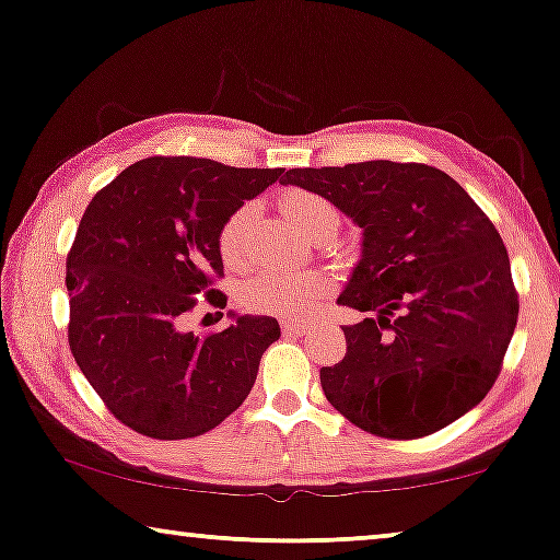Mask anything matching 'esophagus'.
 I'll return each instance as SVG.
<instances>
[{
  "label": "esophagus",
  "instance_id": "1",
  "mask_svg": "<svg viewBox=\"0 0 560 560\" xmlns=\"http://www.w3.org/2000/svg\"><path fill=\"white\" fill-rule=\"evenodd\" d=\"M280 328H282V331H285V334H305V331H308V324H305V320L288 318V320H282Z\"/></svg>",
  "mask_w": 560,
  "mask_h": 560
}]
</instances>
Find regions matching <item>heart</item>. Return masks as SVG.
<instances>
[{
    "label": "heart",
    "mask_w": 560,
    "mask_h": 560,
    "mask_svg": "<svg viewBox=\"0 0 560 560\" xmlns=\"http://www.w3.org/2000/svg\"><path fill=\"white\" fill-rule=\"evenodd\" d=\"M280 209L290 224L303 234L313 219L324 211H331L334 206L326 198L308 194V190H288L280 198ZM252 219H255V206L244 203L229 213L224 224L219 226V255L229 267L240 265L244 259V236H247ZM326 293L328 280L313 270H265L244 285V301L252 308L290 318L311 313L324 301Z\"/></svg>",
    "instance_id": "obj_1"
}]
</instances>
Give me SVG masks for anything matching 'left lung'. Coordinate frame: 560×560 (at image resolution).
Wrapping results in <instances>:
<instances>
[{"mask_svg": "<svg viewBox=\"0 0 560 560\" xmlns=\"http://www.w3.org/2000/svg\"><path fill=\"white\" fill-rule=\"evenodd\" d=\"M280 183L324 196L364 232L339 295L372 313L343 326L347 354L320 366L326 400L380 439L431 435L485 400L517 326L502 236L458 183L423 163L293 167Z\"/></svg>", "mask_w": 560, "mask_h": 560, "instance_id": "1", "label": "left lung"}]
</instances>
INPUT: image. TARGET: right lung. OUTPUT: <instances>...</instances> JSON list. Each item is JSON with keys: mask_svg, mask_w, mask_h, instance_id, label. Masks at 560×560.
Instances as JSON below:
<instances>
[{"mask_svg": "<svg viewBox=\"0 0 560 560\" xmlns=\"http://www.w3.org/2000/svg\"><path fill=\"white\" fill-rule=\"evenodd\" d=\"M282 173L155 155L91 198L66 259L68 347L119 423L158 441L194 439L249 395L278 320L240 316L198 336L183 318L201 301L226 308L219 226Z\"/></svg>", "mask_w": 560, "mask_h": 560, "instance_id": "right-lung-1", "label": "right lung"}]
</instances>
